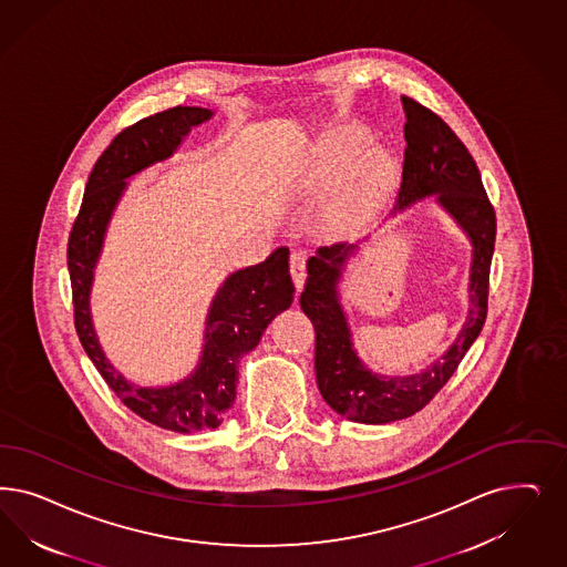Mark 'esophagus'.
Instances as JSON below:
<instances>
[{"mask_svg": "<svg viewBox=\"0 0 567 567\" xmlns=\"http://www.w3.org/2000/svg\"><path fill=\"white\" fill-rule=\"evenodd\" d=\"M290 274H292L296 292H300L302 286H305V279H307V256H305V252L298 250V252L290 255Z\"/></svg>", "mask_w": 567, "mask_h": 567, "instance_id": "1", "label": "esophagus"}]
</instances>
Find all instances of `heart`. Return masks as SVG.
Here are the masks:
<instances>
[{"label":"heart","mask_w":567,"mask_h":567,"mask_svg":"<svg viewBox=\"0 0 567 567\" xmlns=\"http://www.w3.org/2000/svg\"><path fill=\"white\" fill-rule=\"evenodd\" d=\"M365 140L363 131H350L347 137L328 147L323 158V171L329 182H340L347 171H351L348 174L350 206H361L373 194H378V189L388 182L392 173V158L382 147H369L361 155L358 154Z\"/></svg>","instance_id":"1"}]
</instances>
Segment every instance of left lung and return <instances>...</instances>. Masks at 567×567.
Masks as SVG:
<instances>
[{"label":"left lung","instance_id":"8db88e82","mask_svg":"<svg viewBox=\"0 0 567 567\" xmlns=\"http://www.w3.org/2000/svg\"><path fill=\"white\" fill-rule=\"evenodd\" d=\"M404 106V165L401 192L392 217L415 202L434 196L472 244L470 309L449 350L411 375L375 373L359 357L347 311L340 302V279L357 244L321 246L307 262V284L300 307L311 319L315 375L329 406L357 423H390L415 415L451 380L461 359L474 344L486 321L488 277L493 260L496 219L472 154L439 114L402 95Z\"/></svg>","mask_w":567,"mask_h":567}]
</instances>
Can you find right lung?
I'll use <instances>...</instances> for the list:
<instances>
[{
    "label": "right lung",
    "instance_id": "add662e5",
    "mask_svg": "<svg viewBox=\"0 0 567 567\" xmlns=\"http://www.w3.org/2000/svg\"><path fill=\"white\" fill-rule=\"evenodd\" d=\"M213 114L198 106H177L118 133L93 166L69 238L74 328L87 357L135 415L177 434L217 427L236 401L239 359L258 347L267 326L292 305L290 250L281 246L265 262L239 269L220 284L206 315L198 365L168 385L133 384L112 365L93 328V271L127 179L171 158L189 131Z\"/></svg>",
    "mask_w": 567,
    "mask_h": 567
}]
</instances>
